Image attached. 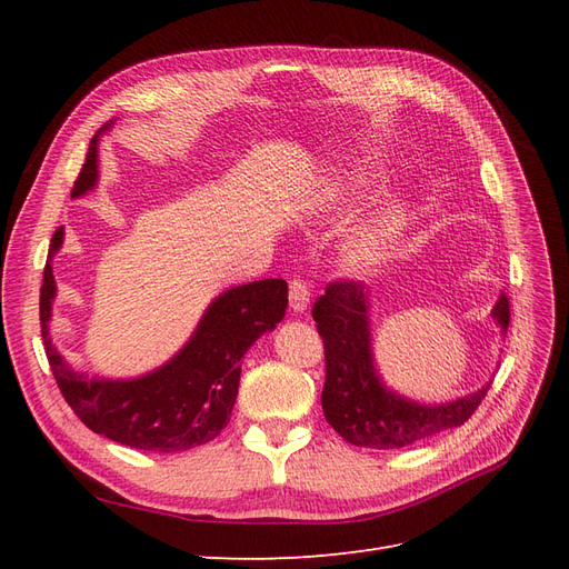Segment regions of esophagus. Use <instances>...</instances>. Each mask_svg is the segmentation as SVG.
Listing matches in <instances>:
<instances>
[{
	"label": "esophagus",
	"instance_id": "obj_1",
	"mask_svg": "<svg viewBox=\"0 0 569 569\" xmlns=\"http://www.w3.org/2000/svg\"><path fill=\"white\" fill-rule=\"evenodd\" d=\"M308 299H311V289H308L306 280L291 278L289 280V306H291V311H295V313L306 311Z\"/></svg>",
	"mask_w": 569,
	"mask_h": 569
}]
</instances>
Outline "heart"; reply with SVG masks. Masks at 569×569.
<instances>
[{"label": "heart", "instance_id": "1", "mask_svg": "<svg viewBox=\"0 0 569 569\" xmlns=\"http://www.w3.org/2000/svg\"><path fill=\"white\" fill-rule=\"evenodd\" d=\"M396 230V218L385 216L380 220L370 222V226L360 228L347 247V258L356 270H370L377 263H382V258L391 249V237Z\"/></svg>", "mask_w": 569, "mask_h": 569}]
</instances>
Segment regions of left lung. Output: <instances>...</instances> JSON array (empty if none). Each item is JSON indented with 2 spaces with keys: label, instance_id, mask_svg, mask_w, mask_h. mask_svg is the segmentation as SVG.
I'll use <instances>...</instances> for the list:
<instances>
[{
  "label": "left lung",
  "instance_id": "1",
  "mask_svg": "<svg viewBox=\"0 0 569 569\" xmlns=\"http://www.w3.org/2000/svg\"><path fill=\"white\" fill-rule=\"evenodd\" d=\"M493 320L508 332L510 301L493 306ZM313 320L325 347L322 412L335 432L368 449H403L468 422L491 385L465 399L422 406L387 391L375 375L363 282L332 280L313 303Z\"/></svg>",
  "mask_w": 569,
  "mask_h": 569
}]
</instances>
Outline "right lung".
Listing matches in <instances>:
<instances>
[{
	"instance_id": "obj_1",
	"label": "right lung",
	"mask_w": 569,
	"mask_h": 569,
	"mask_svg": "<svg viewBox=\"0 0 569 569\" xmlns=\"http://www.w3.org/2000/svg\"><path fill=\"white\" fill-rule=\"evenodd\" d=\"M107 128V126H104ZM97 182V134L73 182L80 197ZM63 242V228L51 237L40 289V327L51 375L66 403L92 432L130 449L176 453L211 441L230 422L242 372V356L287 311V282L258 280L220 295L201 318L184 349L140 380H88L68 368L49 339L51 299L57 282L51 256Z\"/></svg>"
}]
</instances>
